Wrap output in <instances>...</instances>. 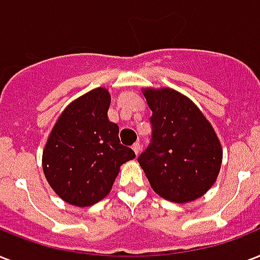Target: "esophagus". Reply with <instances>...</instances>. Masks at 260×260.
Listing matches in <instances>:
<instances>
[{
	"label": "esophagus",
	"mask_w": 260,
	"mask_h": 260,
	"mask_svg": "<svg viewBox=\"0 0 260 260\" xmlns=\"http://www.w3.org/2000/svg\"><path fill=\"white\" fill-rule=\"evenodd\" d=\"M133 150H134V153H136L137 156L140 154V152H141V145H140V142H136V144L133 145Z\"/></svg>",
	"instance_id": "1"
}]
</instances>
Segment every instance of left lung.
<instances>
[{
  "instance_id": "left-lung-1",
  "label": "left lung",
  "mask_w": 260,
  "mask_h": 260,
  "mask_svg": "<svg viewBox=\"0 0 260 260\" xmlns=\"http://www.w3.org/2000/svg\"><path fill=\"white\" fill-rule=\"evenodd\" d=\"M152 110V142L138 157L153 191L175 203L192 202L216 183L222 148L192 100L171 88H144Z\"/></svg>"
}]
</instances>
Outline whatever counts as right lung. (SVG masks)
Returning a JSON list of instances; mask_svg holds the SVG:
<instances>
[{
	"mask_svg": "<svg viewBox=\"0 0 260 260\" xmlns=\"http://www.w3.org/2000/svg\"><path fill=\"white\" fill-rule=\"evenodd\" d=\"M108 89L99 86L70 103L47 138L43 174L55 194L69 205L92 206L106 198L120 166L136 153L120 144L118 124L108 120Z\"/></svg>",
	"mask_w": 260,
	"mask_h": 260,
	"instance_id": "obj_1",
	"label": "right lung"
}]
</instances>
